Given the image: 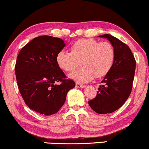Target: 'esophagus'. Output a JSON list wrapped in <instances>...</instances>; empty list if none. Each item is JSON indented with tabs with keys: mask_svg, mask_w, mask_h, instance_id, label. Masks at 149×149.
Returning a JSON list of instances; mask_svg holds the SVG:
<instances>
[{
	"mask_svg": "<svg viewBox=\"0 0 149 149\" xmlns=\"http://www.w3.org/2000/svg\"><path fill=\"white\" fill-rule=\"evenodd\" d=\"M76 88H84L85 86L84 85L80 84V83H76Z\"/></svg>",
	"mask_w": 149,
	"mask_h": 149,
	"instance_id": "esophagus-1",
	"label": "esophagus"
}]
</instances>
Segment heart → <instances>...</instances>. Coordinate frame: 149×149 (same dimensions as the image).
Instances as JSON below:
<instances>
[{
  "mask_svg": "<svg viewBox=\"0 0 149 149\" xmlns=\"http://www.w3.org/2000/svg\"><path fill=\"white\" fill-rule=\"evenodd\" d=\"M115 55L111 42L83 38L70 46V52L59 51L56 56V61L59 67L66 72L74 71L80 61L82 68L70 77L79 83H87L95 77L100 78L105 76L111 69Z\"/></svg>",
  "mask_w": 149,
  "mask_h": 149,
  "instance_id": "1",
  "label": "heart"
}]
</instances>
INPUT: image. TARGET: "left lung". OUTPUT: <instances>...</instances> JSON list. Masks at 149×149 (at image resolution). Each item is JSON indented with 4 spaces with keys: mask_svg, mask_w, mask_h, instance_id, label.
Instances as JSON below:
<instances>
[{
    "mask_svg": "<svg viewBox=\"0 0 149 149\" xmlns=\"http://www.w3.org/2000/svg\"><path fill=\"white\" fill-rule=\"evenodd\" d=\"M107 38L115 49V61L111 69L101 83L97 95L88 102L99 114L111 113L123 105L130 95L134 80L136 61L127 45L109 34L100 36Z\"/></svg>",
    "mask_w": 149,
    "mask_h": 149,
    "instance_id": "1",
    "label": "left lung"
}]
</instances>
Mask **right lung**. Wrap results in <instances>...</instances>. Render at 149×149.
Returning <instances> with one entry per match:
<instances>
[{
  "label": "right lung",
  "mask_w": 149,
  "mask_h": 149,
  "mask_svg": "<svg viewBox=\"0 0 149 149\" xmlns=\"http://www.w3.org/2000/svg\"><path fill=\"white\" fill-rule=\"evenodd\" d=\"M64 46L59 38L41 36L24 46L17 58L15 71L20 94L25 104L40 114L57 113L67 92L76 86L56 61Z\"/></svg>",
  "instance_id": "right-lung-1"
}]
</instances>
